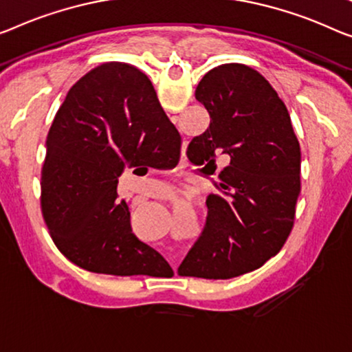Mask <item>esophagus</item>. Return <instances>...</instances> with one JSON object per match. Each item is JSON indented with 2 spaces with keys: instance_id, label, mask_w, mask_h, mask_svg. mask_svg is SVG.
<instances>
[{
  "instance_id": "1",
  "label": "esophagus",
  "mask_w": 352,
  "mask_h": 352,
  "mask_svg": "<svg viewBox=\"0 0 352 352\" xmlns=\"http://www.w3.org/2000/svg\"><path fill=\"white\" fill-rule=\"evenodd\" d=\"M174 270H175V274H177V269H175V267H174Z\"/></svg>"
}]
</instances>
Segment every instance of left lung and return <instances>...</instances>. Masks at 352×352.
<instances>
[{
  "label": "left lung",
  "instance_id": "8db88e82",
  "mask_svg": "<svg viewBox=\"0 0 352 352\" xmlns=\"http://www.w3.org/2000/svg\"><path fill=\"white\" fill-rule=\"evenodd\" d=\"M196 99L210 113L188 158L212 164L229 156L207 197L206 229L178 267L182 276L229 280L274 258L289 237L300 194V145L289 112L253 67L230 63L208 71Z\"/></svg>",
  "mask_w": 352,
  "mask_h": 352
}]
</instances>
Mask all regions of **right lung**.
I'll return each mask as SVG.
<instances>
[{
    "mask_svg": "<svg viewBox=\"0 0 352 352\" xmlns=\"http://www.w3.org/2000/svg\"><path fill=\"white\" fill-rule=\"evenodd\" d=\"M180 145L144 72L106 63L83 76L50 126L41 174L42 217L60 253L93 274H172L133 234L117 185L124 166L178 162Z\"/></svg>",
    "mask_w": 352,
    "mask_h": 352,
    "instance_id": "obj_1",
    "label": "right lung"
}]
</instances>
